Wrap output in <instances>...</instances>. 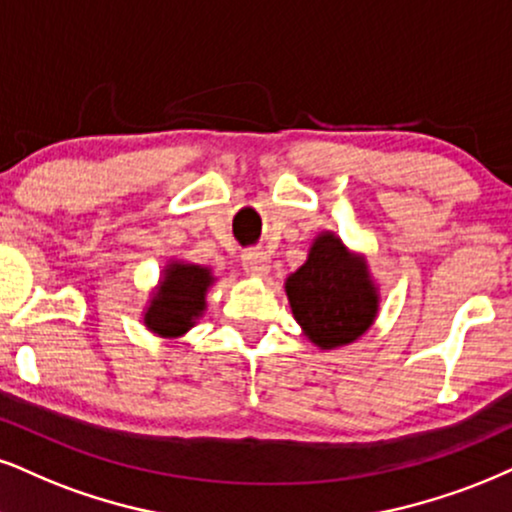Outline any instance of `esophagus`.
Masks as SVG:
<instances>
[{
  "instance_id": "esophagus-1",
  "label": "esophagus",
  "mask_w": 512,
  "mask_h": 512,
  "mask_svg": "<svg viewBox=\"0 0 512 512\" xmlns=\"http://www.w3.org/2000/svg\"><path fill=\"white\" fill-rule=\"evenodd\" d=\"M242 266L246 270V275L251 277H266L270 273V256L266 251H249L242 258Z\"/></svg>"
}]
</instances>
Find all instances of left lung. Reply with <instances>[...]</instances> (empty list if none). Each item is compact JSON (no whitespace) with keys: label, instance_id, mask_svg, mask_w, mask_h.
Instances as JSON below:
<instances>
[{"label":"left lung","instance_id":"obj_1","mask_svg":"<svg viewBox=\"0 0 512 512\" xmlns=\"http://www.w3.org/2000/svg\"><path fill=\"white\" fill-rule=\"evenodd\" d=\"M285 292L304 337L323 351L361 339L380 311L365 256L330 230L313 239L304 266L285 280Z\"/></svg>","mask_w":512,"mask_h":512}]
</instances>
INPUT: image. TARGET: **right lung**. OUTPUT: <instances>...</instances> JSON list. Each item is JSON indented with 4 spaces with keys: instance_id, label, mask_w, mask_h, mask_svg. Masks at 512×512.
Returning <instances> with one entry per match:
<instances>
[{
    "instance_id": "right-lung-1",
    "label": "right lung",
    "mask_w": 512,
    "mask_h": 512,
    "mask_svg": "<svg viewBox=\"0 0 512 512\" xmlns=\"http://www.w3.org/2000/svg\"><path fill=\"white\" fill-rule=\"evenodd\" d=\"M216 282L211 268L170 261L144 308V327L163 339H180L206 311V294Z\"/></svg>"
}]
</instances>
